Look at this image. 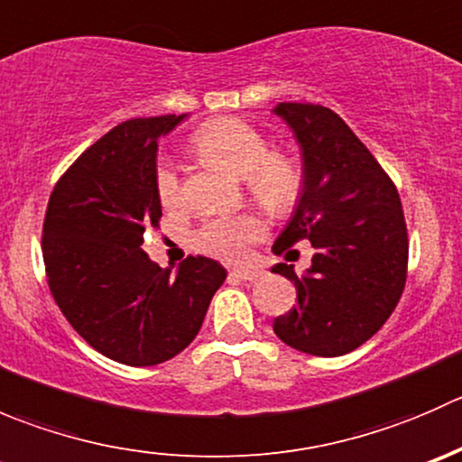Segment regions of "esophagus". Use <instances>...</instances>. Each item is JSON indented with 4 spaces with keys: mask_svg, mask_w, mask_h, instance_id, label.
<instances>
[{
    "mask_svg": "<svg viewBox=\"0 0 462 462\" xmlns=\"http://www.w3.org/2000/svg\"><path fill=\"white\" fill-rule=\"evenodd\" d=\"M232 274L244 282H257V279L263 277V270L259 268H232Z\"/></svg>",
    "mask_w": 462,
    "mask_h": 462,
    "instance_id": "obj_1",
    "label": "esophagus"
}]
</instances>
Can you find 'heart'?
Wrapping results in <instances>:
<instances>
[{
  "label": "heart",
  "instance_id": "obj_1",
  "mask_svg": "<svg viewBox=\"0 0 462 462\" xmlns=\"http://www.w3.org/2000/svg\"><path fill=\"white\" fill-rule=\"evenodd\" d=\"M192 149L209 165L244 179L250 197L270 212H291L304 194L306 174L300 158L279 149L268 152L263 134L244 120L218 118L203 125L192 136ZM156 192L165 209L183 205V185L171 165L158 167ZM263 235L265 223L257 214L212 217L197 230L194 245L209 257L241 261Z\"/></svg>",
  "mask_w": 462,
  "mask_h": 462
}]
</instances>
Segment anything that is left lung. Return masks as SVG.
I'll list each match as a JSON object with an SVG mask.
<instances>
[{
    "instance_id": "left-lung-1",
    "label": "left lung",
    "mask_w": 462,
    "mask_h": 462,
    "mask_svg": "<svg viewBox=\"0 0 462 462\" xmlns=\"http://www.w3.org/2000/svg\"><path fill=\"white\" fill-rule=\"evenodd\" d=\"M274 114L300 143L306 180L273 250L288 257L309 239L315 254L304 277L288 263L273 268L297 288V306L273 328L297 351L337 357L374 337L398 306L409 261L402 203L374 153L328 106L279 102Z\"/></svg>"
}]
</instances>
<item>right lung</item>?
I'll return each instance as SVG.
<instances>
[{"mask_svg":"<svg viewBox=\"0 0 462 462\" xmlns=\"http://www.w3.org/2000/svg\"><path fill=\"white\" fill-rule=\"evenodd\" d=\"M183 116L134 118L96 141L51 192L42 254L51 295L88 346L129 366L179 356L201 328L226 268L188 257L176 277L141 248L162 217L158 138Z\"/></svg>","mask_w":462,"mask_h":462,"instance_id":"right-lung-1","label":"right lung"}]
</instances>
